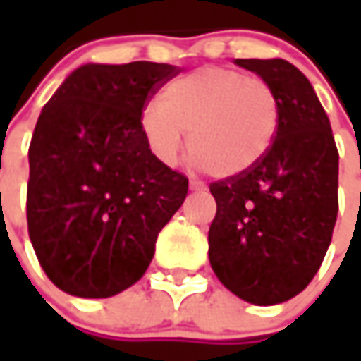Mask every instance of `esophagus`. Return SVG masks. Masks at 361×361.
I'll return each mask as SVG.
<instances>
[{"mask_svg":"<svg viewBox=\"0 0 361 361\" xmlns=\"http://www.w3.org/2000/svg\"><path fill=\"white\" fill-rule=\"evenodd\" d=\"M188 188L195 190V192H204V190H207V185L201 183V180H190V183H188Z\"/></svg>","mask_w":361,"mask_h":361,"instance_id":"1","label":"esophagus"}]
</instances>
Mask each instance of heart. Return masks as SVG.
<instances>
[{
  "instance_id": "obj_1",
  "label": "heart",
  "mask_w": 361,
  "mask_h": 361,
  "mask_svg": "<svg viewBox=\"0 0 361 361\" xmlns=\"http://www.w3.org/2000/svg\"><path fill=\"white\" fill-rule=\"evenodd\" d=\"M281 122L267 80L231 68H201L166 84L159 104L140 114L148 150L174 164L187 136L188 154L213 176H237L267 157Z\"/></svg>"
}]
</instances>
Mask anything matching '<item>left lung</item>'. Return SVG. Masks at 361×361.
<instances>
[{
  "mask_svg": "<svg viewBox=\"0 0 361 361\" xmlns=\"http://www.w3.org/2000/svg\"><path fill=\"white\" fill-rule=\"evenodd\" d=\"M267 80L281 104L275 142L247 173L211 183L209 261L237 298L275 305L322 267L338 219L340 154L310 80L285 60H235Z\"/></svg>",
  "mask_w": 361,
  "mask_h": 361,
  "instance_id": "left-lung-1",
  "label": "left lung"
}]
</instances>
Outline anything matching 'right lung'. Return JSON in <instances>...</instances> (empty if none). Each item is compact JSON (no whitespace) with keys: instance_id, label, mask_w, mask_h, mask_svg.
<instances>
[{"instance_id":"1","label":"right lung","mask_w":361,"mask_h":361,"mask_svg":"<svg viewBox=\"0 0 361 361\" xmlns=\"http://www.w3.org/2000/svg\"><path fill=\"white\" fill-rule=\"evenodd\" d=\"M180 70L86 63L44 106L30 142L27 231L49 281L76 298H112L148 269L188 178L145 142L140 114Z\"/></svg>"}]
</instances>
